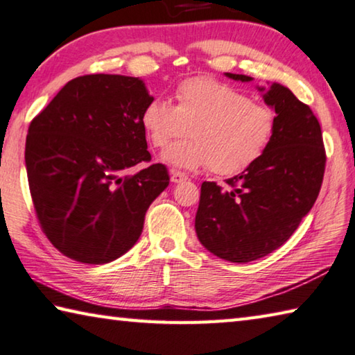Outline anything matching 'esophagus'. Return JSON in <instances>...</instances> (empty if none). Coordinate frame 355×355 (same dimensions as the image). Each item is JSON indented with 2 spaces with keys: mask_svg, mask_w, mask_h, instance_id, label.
<instances>
[{
  "mask_svg": "<svg viewBox=\"0 0 355 355\" xmlns=\"http://www.w3.org/2000/svg\"><path fill=\"white\" fill-rule=\"evenodd\" d=\"M188 180V175H186L184 172H180V171H172V175H171V182L172 183H183Z\"/></svg>",
  "mask_w": 355,
  "mask_h": 355,
  "instance_id": "esophagus-1",
  "label": "esophagus"
}]
</instances>
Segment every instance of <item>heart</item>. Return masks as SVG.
I'll use <instances>...</instances> for the list:
<instances>
[{
    "label": "heart",
    "instance_id": "heart-1",
    "mask_svg": "<svg viewBox=\"0 0 355 355\" xmlns=\"http://www.w3.org/2000/svg\"><path fill=\"white\" fill-rule=\"evenodd\" d=\"M177 103L155 98L142 112V127L161 156L180 169L209 166L218 175H235L266 152L277 128L272 107L255 103L230 84L207 76L184 80L175 89Z\"/></svg>",
    "mask_w": 355,
    "mask_h": 355
}]
</instances>
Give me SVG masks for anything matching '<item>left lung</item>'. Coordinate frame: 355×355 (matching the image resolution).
<instances>
[{
  "label": "left lung",
  "mask_w": 355,
  "mask_h": 355,
  "mask_svg": "<svg viewBox=\"0 0 355 355\" xmlns=\"http://www.w3.org/2000/svg\"><path fill=\"white\" fill-rule=\"evenodd\" d=\"M258 91L277 116L271 144L254 164L227 180V189L203 182L196 214L203 248L232 263L266 257L290 239L316 202L326 167L321 127L310 107L279 83Z\"/></svg>",
  "instance_id": "8db88e82"
}]
</instances>
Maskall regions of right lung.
<instances>
[{
  "instance_id": "right-lung-1",
  "label": "right lung",
  "mask_w": 355,
  "mask_h": 355,
  "mask_svg": "<svg viewBox=\"0 0 355 355\" xmlns=\"http://www.w3.org/2000/svg\"><path fill=\"white\" fill-rule=\"evenodd\" d=\"M152 100L141 78L78 76L29 125L25 163L35 214L71 260L103 264L122 257L169 184L163 164L130 173L150 161L142 112Z\"/></svg>"
}]
</instances>
